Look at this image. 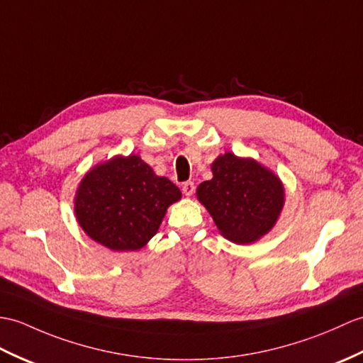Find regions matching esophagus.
<instances>
[{
	"label": "esophagus",
	"instance_id": "esophagus-1",
	"mask_svg": "<svg viewBox=\"0 0 363 363\" xmlns=\"http://www.w3.org/2000/svg\"><path fill=\"white\" fill-rule=\"evenodd\" d=\"M182 191H184L185 196H191L193 193H195V184H193L191 181L184 182L182 184Z\"/></svg>",
	"mask_w": 363,
	"mask_h": 363
}]
</instances>
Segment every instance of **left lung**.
I'll return each mask as SVG.
<instances>
[{"label":"left lung","mask_w":363,"mask_h":363,"mask_svg":"<svg viewBox=\"0 0 363 363\" xmlns=\"http://www.w3.org/2000/svg\"><path fill=\"white\" fill-rule=\"evenodd\" d=\"M212 173V179L199 184L196 196L223 237L247 244L272 229L284 204L278 176L254 159L233 153L218 156Z\"/></svg>","instance_id":"obj_1"}]
</instances>
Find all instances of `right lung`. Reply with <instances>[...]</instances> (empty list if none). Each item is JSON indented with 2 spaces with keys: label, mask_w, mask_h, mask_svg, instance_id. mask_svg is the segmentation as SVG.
Instances as JSON below:
<instances>
[{
  "label": "right lung",
  "mask_w": 363,
  "mask_h": 363,
  "mask_svg": "<svg viewBox=\"0 0 363 363\" xmlns=\"http://www.w3.org/2000/svg\"><path fill=\"white\" fill-rule=\"evenodd\" d=\"M181 190L138 155L89 170L75 193V218L89 238L116 250H139L155 237Z\"/></svg>",
  "instance_id": "add662e5"
}]
</instances>
